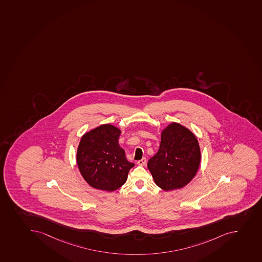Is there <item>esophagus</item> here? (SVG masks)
<instances>
[{"label": "esophagus", "mask_w": 262, "mask_h": 262, "mask_svg": "<svg viewBox=\"0 0 262 262\" xmlns=\"http://www.w3.org/2000/svg\"><path fill=\"white\" fill-rule=\"evenodd\" d=\"M137 164L139 166H144V165L146 164V159H145V158H143V159L138 161Z\"/></svg>", "instance_id": "obj_1"}]
</instances>
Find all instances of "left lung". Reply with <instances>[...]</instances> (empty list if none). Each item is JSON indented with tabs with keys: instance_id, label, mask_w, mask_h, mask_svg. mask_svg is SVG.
Instances as JSON below:
<instances>
[{
	"instance_id": "obj_1",
	"label": "left lung",
	"mask_w": 262,
	"mask_h": 262,
	"mask_svg": "<svg viewBox=\"0 0 262 262\" xmlns=\"http://www.w3.org/2000/svg\"><path fill=\"white\" fill-rule=\"evenodd\" d=\"M200 144L191 130L172 122L161 134L159 149L147 164L155 183L165 191L184 188L201 163Z\"/></svg>"
}]
</instances>
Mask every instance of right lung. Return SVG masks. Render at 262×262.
<instances>
[{"mask_svg": "<svg viewBox=\"0 0 262 262\" xmlns=\"http://www.w3.org/2000/svg\"><path fill=\"white\" fill-rule=\"evenodd\" d=\"M121 129L105 123L85 133L77 149L78 170L92 188L113 192L126 183L135 164L127 161L118 143Z\"/></svg>", "mask_w": 262, "mask_h": 262, "instance_id": "right-lung-1", "label": "right lung"}]
</instances>
